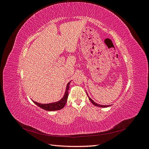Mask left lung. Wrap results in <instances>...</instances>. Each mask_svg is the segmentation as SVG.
Listing matches in <instances>:
<instances>
[{"mask_svg": "<svg viewBox=\"0 0 149 149\" xmlns=\"http://www.w3.org/2000/svg\"><path fill=\"white\" fill-rule=\"evenodd\" d=\"M87 95H88V97H89V101H91L94 106H98V107H109V106H110L109 105H101V104H97L96 102H94V101H93V100H91V99L89 97L88 93H87Z\"/></svg>", "mask_w": 149, "mask_h": 149, "instance_id": "left-lung-1", "label": "left lung"}]
</instances>
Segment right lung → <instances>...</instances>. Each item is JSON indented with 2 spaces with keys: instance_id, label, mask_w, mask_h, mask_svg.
Masks as SVG:
<instances>
[{
  "instance_id": "1",
  "label": "right lung",
  "mask_w": 149,
  "mask_h": 149,
  "mask_svg": "<svg viewBox=\"0 0 149 149\" xmlns=\"http://www.w3.org/2000/svg\"><path fill=\"white\" fill-rule=\"evenodd\" d=\"M70 83H71V81L67 84L66 88V91H65L64 96L60 101H58L57 102H55L48 103V104H41V103L34 101L33 100H32V101L36 105H37L38 107L42 108V109H43L44 110L48 111L60 110L65 107L66 103V101L68 100V90L70 88Z\"/></svg>"
}]
</instances>
